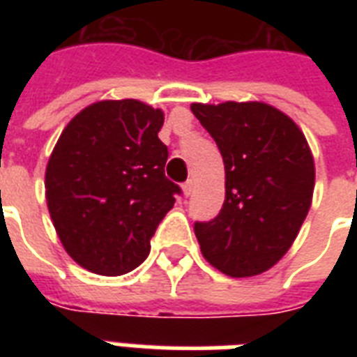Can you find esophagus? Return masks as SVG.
<instances>
[{"mask_svg":"<svg viewBox=\"0 0 357 357\" xmlns=\"http://www.w3.org/2000/svg\"><path fill=\"white\" fill-rule=\"evenodd\" d=\"M192 189H195V181H192V179H187L183 183V195L190 196L192 195Z\"/></svg>","mask_w":357,"mask_h":357,"instance_id":"34e87169","label":"esophagus"}]
</instances>
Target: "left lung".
I'll return each mask as SVG.
<instances>
[{"mask_svg": "<svg viewBox=\"0 0 357 357\" xmlns=\"http://www.w3.org/2000/svg\"><path fill=\"white\" fill-rule=\"evenodd\" d=\"M217 142L226 198L217 218L196 222L202 255L231 278L257 276L287 254L313 200L315 161L293 119L263 102L192 103Z\"/></svg>", "mask_w": 357, "mask_h": 357, "instance_id": "8db88e82", "label": "left lung"}]
</instances>
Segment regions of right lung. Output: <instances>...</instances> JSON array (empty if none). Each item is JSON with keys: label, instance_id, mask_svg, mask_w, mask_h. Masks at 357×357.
<instances>
[{"label": "right lung", "instance_id": "add662e5", "mask_svg": "<svg viewBox=\"0 0 357 357\" xmlns=\"http://www.w3.org/2000/svg\"><path fill=\"white\" fill-rule=\"evenodd\" d=\"M161 109L139 100H102L70 120L46 167V202L72 259L120 276L150 254V238L179 187L165 178L168 148Z\"/></svg>", "mask_w": 357, "mask_h": 357}]
</instances>
